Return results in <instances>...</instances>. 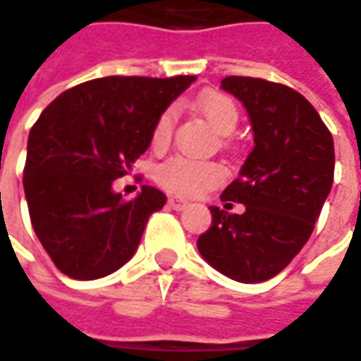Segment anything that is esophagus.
<instances>
[{
  "label": "esophagus",
  "mask_w": 361,
  "mask_h": 361,
  "mask_svg": "<svg viewBox=\"0 0 361 361\" xmlns=\"http://www.w3.org/2000/svg\"><path fill=\"white\" fill-rule=\"evenodd\" d=\"M169 207L180 211V209L187 207V201H185V199H180V197H169Z\"/></svg>",
  "instance_id": "esophagus-1"
}]
</instances>
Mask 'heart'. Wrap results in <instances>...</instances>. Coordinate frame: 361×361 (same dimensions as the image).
I'll list each match as a JSON object with an SVG mask.
<instances>
[{"mask_svg":"<svg viewBox=\"0 0 361 361\" xmlns=\"http://www.w3.org/2000/svg\"><path fill=\"white\" fill-rule=\"evenodd\" d=\"M197 111L207 119V123L217 134H231L238 126L240 111L233 99L221 91H205L195 101ZM176 114L169 107L164 109L152 128V148L162 150L171 144ZM226 178V171L217 162L190 160L185 156H172L156 169V183L164 190L178 197H199L205 190L217 187Z\"/></svg>","mask_w":361,"mask_h":361,"instance_id":"1","label":"heart"}]
</instances>
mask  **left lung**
Masks as SVG:
<instances>
[{"mask_svg": "<svg viewBox=\"0 0 361 361\" xmlns=\"http://www.w3.org/2000/svg\"><path fill=\"white\" fill-rule=\"evenodd\" d=\"M221 87L242 101L254 150L221 201L242 214L211 209L199 235L201 256L227 279L254 284L282 272L313 233L334 185V137L317 109L295 89L254 77H226Z\"/></svg>", "mask_w": 361, "mask_h": 361, "instance_id": "left-lung-1", "label": "left lung"}]
</instances>
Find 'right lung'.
<instances>
[{
  "mask_svg": "<svg viewBox=\"0 0 361 361\" xmlns=\"http://www.w3.org/2000/svg\"><path fill=\"white\" fill-rule=\"evenodd\" d=\"M192 81V75L93 79L61 93L34 123L24 192L32 227L63 274L103 279L134 256L166 195L144 185L123 201L111 185L148 150L156 118Z\"/></svg>",
  "mask_w": 361,
  "mask_h": 361,
  "instance_id": "1",
  "label": "right lung"
}]
</instances>
